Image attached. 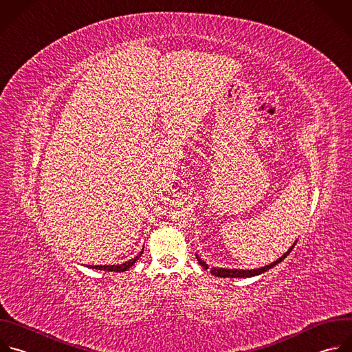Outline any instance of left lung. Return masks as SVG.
<instances>
[{"label":"left lung","mask_w":352,"mask_h":352,"mask_svg":"<svg viewBox=\"0 0 352 352\" xmlns=\"http://www.w3.org/2000/svg\"><path fill=\"white\" fill-rule=\"evenodd\" d=\"M297 243V241H296ZM296 243L289 248V251L287 252H285V255H282L280 256L278 259H276L274 262H272V263H269V265H266V266H262V267H258V269H251V270H244V269H226V267H210V273H212L214 276H218V277H239V278H241V277H252V276H258V274H261V273H263V272H266V270H269V269H272L273 266H276L277 263H280L282 262L292 251H293V248H294V245H296ZM195 256H197V261H198V263L204 267V269H208L209 266H208V263L205 262V261H202L197 254H195Z\"/></svg>","instance_id":"left-lung-1"}]
</instances>
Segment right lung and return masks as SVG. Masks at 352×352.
I'll use <instances>...</instances> for the list:
<instances>
[{
    "label": "right lung",
    "mask_w": 352,
    "mask_h": 352,
    "mask_svg": "<svg viewBox=\"0 0 352 352\" xmlns=\"http://www.w3.org/2000/svg\"><path fill=\"white\" fill-rule=\"evenodd\" d=\"M143 252H144V247H143L142 251L138 252L137 256H134V258H131V259H129V261H126V262H123L120 265H89L87 267L97 269V270H107V272H124V270L130 269L135 263V261L143 255Z\"/></svg>",
    "instance_id": "add662e5"
}]
</instances>
